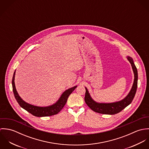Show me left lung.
Here are the masks:
<instances>
[{
  "mask_svg": "<svg viewBox=\"0 0 149 149\" xmlns=\"http://www.w3.org/2000/svg\"><path fill=\"white\" fill-rule=\"evenodd\" d=\"M128 60L132 66L134 73V81L132 87L127 96L122 100L113 103H97L91 97L87 89L85 88V102L86 105L93 111L102 113L114 115L120 112L128 106L133 100L136 93L138 85V71L132 58L128 57Z\"/></svg>",
  "mask_w": 149,
  "mask_h": 149,
  "instance_id": "obj_1",
  "label": "left lung"
}]
</instances>
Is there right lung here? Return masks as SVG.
I'll use <instances>...</instances> for the list:
<instances>
[{
  "mask_svg": "<svg viewBox=\"0 0 149 149\" xmlns=\"http://www.w3.org/2000/svg\"><path fill=\"white\" fill-rule=\"evenodd\" d=\"M15 74V71L14 72L13 74V80H12V85H13V92H14V95L15 99L17 100V102L18 103V104L22 108L26 110L27 112H29L33 115L37 117L49 116H52L58 113L63 108L64 106L65 105L69 96L77 87V86H75L74 87H72L65 91L61 95L58 101L56 103H55L54 104L51 106L47 107L34 106L24 102L20 97V96L18 95L15 88V83H14Z\"/></svg>",
  "mask_w": 149,
  "mask_h": 149,
  "instance_id": "obj_1",
  "label": "right lung"
}]
</instances>
